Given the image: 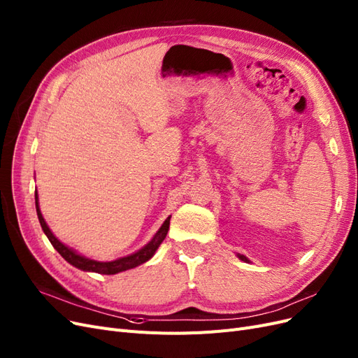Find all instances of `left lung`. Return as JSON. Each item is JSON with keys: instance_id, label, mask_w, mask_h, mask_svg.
I'll return each instance as SVG.
<instances>
[{"instance_id": "left-lung-1", "label": "left lung", "mask_w": 358, "mask_h": 358, "mask_svg": "<svg viewBox=\"0 0 358 358\" xmlns=\"http://www.w3.org/2000/svg\"><path fill=\"white\" fill-rule=\"evenodd\" d=\"M237 258H239V259H242V261H245V262H250L245 255H242V254H237Z\"/></svg>"}]
</instances>
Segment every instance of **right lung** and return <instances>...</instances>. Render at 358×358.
I'll return each mask as SVG.
<instances>
[{"instance_id": "1", "label": "right lung", "mask_w": 358, "mask_h": 358, "mask_svg": "<svg viewBox=\"0 0 358 358\" xmlns=\"http://www.w3.org/2000/svg\"><path fill=\"white\" fill-rule=\"evenodd\" d=\"M35 206H36V215L39 220V224H41L43 231L45 233V236L48 237L50 243L55 246V249L57 252L68 261L71 266L83 270V271H91V273H99V274H116V273H121V271H127L131 268H136L141 264L148 262L157 250V248L161 246V243L164 242V239L166 237V233L169 230V220L171 217H168L164 224L156 231V234L152 237V241L144 245L141 249H138L137 252L122 257V258H117L113 261H96V259H91L87 258L81 254H78L75 249L66 246L64 243H62L57 237L52 234V231L50 230V227L47 226V222L41 214V209H39V202H38V193L35 192Z\"/></svg>"}]
</instances>
